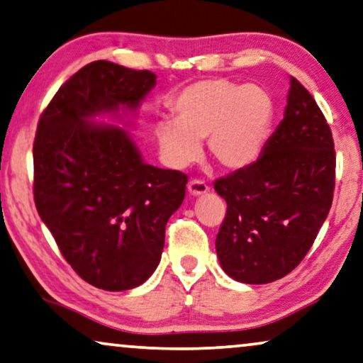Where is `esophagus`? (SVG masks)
Listing matches in <instances>:
<instances>
[{
    "instance_id": "1",
    "label": "esophagus",
    "mask_w": 363,
    "mask_h": 363,
    "mask_svg": "<svg viewBox=\"0 0 363 363\" xmlns=\"http://www.w3.org/2000/svg\"><path fill=\"white\" fill-rule=\"evenodd\" d=\"M187 191H189V196L199 197V196H203V194L208 192V186L200 179H192L187 184Z\"/></svg>"
}]
</instances>
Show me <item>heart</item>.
<instances>
[{
	"label": "heart",
	"instance_id": "1",
	"mask_svg": "<svg viewBox=\"0 0 363 363\" xmlns=\"http://www.w3.org/2000/svg\"><path fill=\"white\" fill-rule=\"evenodd\" d=\"M172 118L155 123L161 160L184 169L207 151L225 171H242L256 163L266 148L275 121V101L261 84H240L207 78L171 97Z\"/></svg>",
	"mask_w": 363,
	"mask_h": 363
}]
</instances>
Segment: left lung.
Here are the masks:
<instances>
[{"label": "left lung", "instance_id": "left-lung-1", "mask_svg": "<svg viewBox=\"0 0 363 363\" xmlns=\"http://www.w3.org/2000/svg\"><path fill=\"white\" fill-rule=\"evenodd\" d=\"M336 151L316 101L290 78L284 121L256 163L215 181L226 215L215 247L242 284H269L306 256L333 203Z\"/></svg>", "mask_w": 363, "mask_h": 363}]
</instances>
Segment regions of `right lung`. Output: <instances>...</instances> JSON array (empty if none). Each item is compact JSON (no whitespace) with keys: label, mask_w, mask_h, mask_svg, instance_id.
Listing matches in <instances>:
<instances>
[{"label":"right lung","mask_w":363,"mask_h":363,"mask_svg":"<svg viewBox=\"0 0 363 363\" xmlns=\"http://www.w3.org/2000/svg\"><path fill=\"white\" fill-rule=\"evenodd\" d=\"M156 84L148 69L86 65L42 112L34 140V202L81 279L109 291L142 285L158 267L187 176L143 163L125 130L96 116L135 112Z\"/></svg>","instance_id":"right-lung-1"}]
</instances>
